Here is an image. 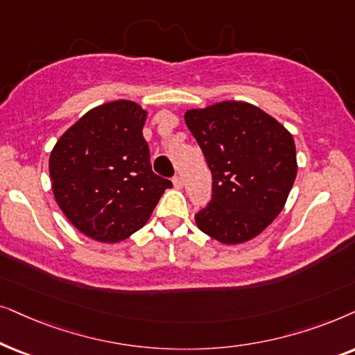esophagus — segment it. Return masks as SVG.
Wrapping results in <instances>:
<instances>
[{
  "label": "esophagus",
  "mask_w": 355,
  "mask_h": 355,
  "mask_svg": "<svg viewBox=\"0 0 355 355\" xmlns=\"http://www.w3.org/2000/svg\"><path fill=\"white\" fill-rule=\"evenodd\" d=\"M172 182H173L175 188H182L183 187V178L180 177V175H175V177L172 178Z\"/></svg>",
  "instance_id": "esophagus-1"
}]
</instances>
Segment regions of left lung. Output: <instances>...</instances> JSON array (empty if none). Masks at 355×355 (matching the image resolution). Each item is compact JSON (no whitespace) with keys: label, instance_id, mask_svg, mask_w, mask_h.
Instances as JSON below:
<instances>
[{"label":"left lung","instance_id":"1","mask_svg":"<svg viewBox=\"0 0 355 355\" xmlns=\"http://www.w3.org/2000/svg\"><path fill=\"white\" fill-rule=\"evenodd\" d=\"M212 175V196L196 212L200 230L222 243L261 234L286 205L297 175L295 143L279 121L247 102L185 113Z\"/></svg>","mask_w":355,"mask_h":355}]
</instances>
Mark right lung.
I'll return each instance as SVG.
<instances>
[{"instance_id": "1", "label": "right lung", "mask_w": 355, "mask_h": 355, "mask_svg": "<svg viewBox=\"0 0 355 355\" xmlns=\"http://www.w3.org/2000/svg\"><path fill=\"white\" fill-rule=\"evenodd\" d=\"M144 121L138 103H103L76 121L50 154L60 209L98 242H120L139 230L172 187L150 167Z\"/></svg>"}]
</instances>
